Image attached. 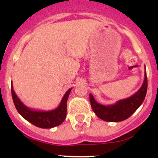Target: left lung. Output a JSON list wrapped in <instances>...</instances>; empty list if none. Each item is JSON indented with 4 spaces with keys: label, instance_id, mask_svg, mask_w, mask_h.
I'll list each match as a JSON object with an SVG mask.
<instances>
[{
    "label": "left lung",
    "instance_id": "8db88e82",
    "mask_svg": "<svg viewBox=\"0 0 158 158\" xmlns=\"http://www.w3.org/2000/svg\"><path fill=\"white\" fill-rule=\"evenodd\" d=\"M148 89L147 74L144 73V79L139 90L125 99L119 100L115 104L103 106L97 102L92 94H89L91 106L97 116L106 122H118L128 118L144 102Z\"/></svg>",
    "mask_w": 158,
    "mask_h": 158
}]
</instances>
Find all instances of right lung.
<instances>
[{
  "label": "right lung",
  "mask_w": 158,
  "mask_h": 158,
  "mask_svg": "<svg viewBox=\"0 0 158 158\" xmlns=\"http://www.w3.org/2000/svg\"><path fill=\"white\" fill-rule=\"evenodd\" d=\"M71 89L72 88L65 93L60 106L50 111H36L28 108L19 99L13 89V85H11V94L14 106L23 118L39 128H51L58 126L64 122L66 116V102Z\"/></svg>",
  "instance_id": "right-lung-1"
}]
</instances>
